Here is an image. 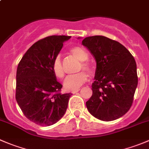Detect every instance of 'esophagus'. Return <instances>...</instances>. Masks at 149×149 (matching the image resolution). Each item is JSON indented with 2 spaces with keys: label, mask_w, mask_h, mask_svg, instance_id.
Returning a JSON list of instances; mask_svg holds the SVG:
<instances>
[{
  "label": "esophagus",
  "mask_w": 149,
  "mask_h": 149,
  "mask_svg": "<svg viewBox=\"0 0 149 149\" xmlns=\"http://www.w3.org/2000/svg\"><path fill=\"white\" fill-rule=\"evenodd\" d=\"M79 90L80 89H76V90H73V91H72V94H76V93H77L78 91H79Z\"/></svg>",
  "instance_id": "1"
}]
</instances>
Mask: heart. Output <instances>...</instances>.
<instances>
[{
  "mask_svg": "<svg viewBox=\"0 0 149 149\" xmlns=\"http://www.w3.org/2000/svg\"><path fill=\"white\" fill-rule=\"evenodd\" d=\"M70 55L80 61L78 66V71L84 70L88 73H91L94 70L92 64L88 61V54L85 49L79 46H74L69 50ZM54 75L58 79H62L65 75L62 61L59 56L54 59L52 65ZM88 79V76L84 71H81L73 76H69L64 81V87L66 90L73 91L80 88Z\"/></svg>",
  "mask_w": 149,
  "mask_h": 149,
  "instance_id": "obj_1",
  "label": "heart"
}]
</instances>
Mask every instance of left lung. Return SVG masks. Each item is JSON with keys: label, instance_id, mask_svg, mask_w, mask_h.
<instances>
[{"label": "left lung", "instance_id": "obj_1", "mask_svg": "<svg viewBox=\"0 0 149 149\" xmlns=\"http://www.w3.org/2000/svg\"><path fill=\"white\" fill-rule=\"evenodd\" d=\"M97 62L92 95L86 102L88 112L97 119L112 121L131 107L138 85L136 63L123 45L104 36L82 41Z\"/></svg>", "mask_w": 149, "mask_h": 149}]
</instances>
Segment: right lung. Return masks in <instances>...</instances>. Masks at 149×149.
<instances>
[{
	"label": "right lung",
	"mask_w": 149,
	"mask_h": 149,
	"mask_svg": "<svg viewBox=\"0 0 149 149\" xmlns=\"http://www.w3.org/2000/svg\"><path fill=\"white\" fill-rule=\"evenodd\" d=\"M70 36L40 40L22 57L16 70V100L30 121L41 126L55 124L64 115L71 93L61 94L52 69L54 59Z\"/></svg>",
	"instance_id": "add662e5"
}]
</instances>
